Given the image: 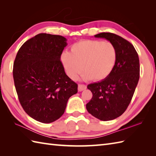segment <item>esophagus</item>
I'll use <instances>...</instances> for the list:
<instances>
[{
	"label": "esophagus",
	"instance_id": "esophagus-1",
	"mask_svg": "<svg viewBox=\"0 0 156 156\" xmlns=\"http://www.w3.org/2000/svg\"><path fill=\"white\" fill-rule=\"evenodd\" d=\"M87 88V86L84 84H78V91H82Z\"/></svg>",
	"mask_w": 156,
	"mask_h": 156
}]
</instances>
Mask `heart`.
Here are the masks:
<instances>
[{
    "instance_id": "1",
    "label": "heart",
    "mask_w": 156,
    "mask_h": 156,
    "mask_svg": "<svg viewBox=\"0 0 156 156\" xmlns=\"http://www.w3.org/2000/svg\"><path fill=\"white\" fill-rule=\"evenodd\" d=\"M117 57V49L112 43L87 39L73 44L70 53H63L61 60L72 80L77 79L84 69L82 80H101L113 71Z\"/></svg>"
}]
</instances>
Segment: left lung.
<instances>
[{
  "instance_id": "1",
  "label": "left lung",
  "mask_w": 156,
  "mask_h": 156,
  "mask_svg": "<svg viewBox=\"0 0 156 156\" xmlns=\"http://www.w3.org/2000/svg\"><path fill=\"white\" fill-rule=\"evenodd\" d=\"M94 37L112 43L118 57L113 71L107 78L88 85L92 97L86 107L99 120L111 121L123 113L130 103L140 79V60L133 45L120 36L101 33Z\"/></svg>"
}]
</instances>
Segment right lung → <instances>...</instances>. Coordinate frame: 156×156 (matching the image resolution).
Here are the masks:
<instances>
[{
    "label": "right lung",
    "instance_id": "right-lung-1",
    "mask_svg": "<svg viewBox=\"0 0 156 156\" xmlns=\"http://www.w3.org/2000/svg\"><path fill=\"white\" fill-rule=\"evenodd\" d=\"M67 39L39 34L23 44L13 64V79L19 100L35 120L50 123L64 113L78 84L66 75L60 57Z\"/></svg>",
    "mask_w": 156,
    "mask_h": 156
}]
</instances>
